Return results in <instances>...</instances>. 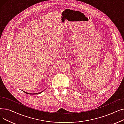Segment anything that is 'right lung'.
Segmentation results:
<instances>
[{
	"label": "right lung",
	"instance_id": "right-lung-1",
	"mask_svg": "<svg viewBox=\"0 0 124 124\" xmlns=\"http://www.w3.org/2000/svg\"><path fill=\"white\" fill-rule=\"evenodd\" d=\"M23 92H24V93H27V94H33V93H32V94H31V93H26V92H24V91H23ZM42 92H43V91H42V92H41V93H36V94H40V93H42Z\"/></svg>",
	"mask_w": 124,
	"mask_h": 124
}]
</instances>
